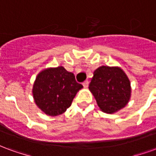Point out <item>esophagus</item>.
<instances>
[{"instance_id":"obj_1","label":"esophagus","mask_w":156,"mask_h":156,"mask_svg":"<svg viewBox=\"0 0 156 156\" xmlns=\"http://www.w3.org/2000/svg\"><path fill=\"white\" fill-rule=\"evenodd\" d=\"M88 83H89L88 80H86V81H84L83 83V87L86 88H88Z\"/></svg>"}]
</instances>
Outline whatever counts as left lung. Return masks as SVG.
<instances>
[{"mask_svg": "<svg viewBox=\"0 0 156 156\" xmlns=\"http://www.w3.org/2000/svg\"><path fill=\"white\" fill-rule=\"evenodd\" d=\"M89 91L100 110L115 114L124 108L131 97L130 81L119 67L101 66L94 72Z\"/></svg>", "mask_w": 156, "mask_h": 156, "instance_id": "left-lung-1", "label": "left lung"}]
</instances>
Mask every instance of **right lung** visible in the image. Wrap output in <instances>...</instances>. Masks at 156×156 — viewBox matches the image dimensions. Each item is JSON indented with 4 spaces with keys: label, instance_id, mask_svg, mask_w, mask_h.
<instances>
[{
    "label": "right lung",
    "instance_id": "add662e5",
    "mask_svg": "<svg viewBox=\"0 0 156 156\" xmlns=\"http://www.w3.org/2000/svg\"><path fill=\"white\" fill-rule=\"evenodd\" d=\"M83 85L75 80L74 74L62 66L48 68L37 75L32 86V96L36 105L49 116L63 114Z\"/></svg>",
    "mask_w": 156,
    "mask_h": 156
}]
</instances>
